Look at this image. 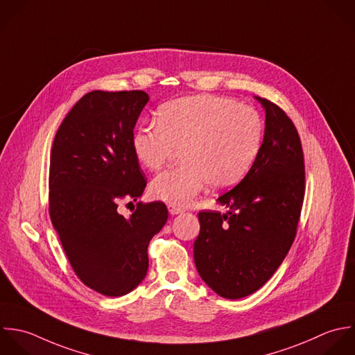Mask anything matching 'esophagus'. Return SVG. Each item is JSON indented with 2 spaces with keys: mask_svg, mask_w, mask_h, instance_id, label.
I'll use <instances>...</instances> for the list:
<instances>
[{
  "mask_svg": "<svg viewBox=\"0 0 355 355\" xmlns=\"http://www.w3.org/2000/svg\"><path fill=\"white\" fill-rule=\"evenodd\" d=\"M168 211H170V214L175 216V214H180V213H184L185 209L181 207V206H177V205H168Z\"/></svg>",
  "mask_w": 355,
  "mask_h": 355,
  "instance_id": "obj_1",
  "label": "esophagus"
}]
</instances>
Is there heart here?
<instances>
[{"label":"heart","mask_w":355,"mask_h":355,"mask_svg":"<svg viewBox=\"0 0 355 355\" xmlns=\"http://www.w3.org/2000/svg\"><path fill=\"white\" fill-rule=\"evenodd\" d=\"M264 132L256 109L227 96L195 95L162 106L156 120L135 131L132 148L152 171L181 148L182 163L156 175L150 192L170 205H187L206 184L216 191L238 184L257 160Z\"/></svg>","instance_id":"obj_1"}]
</instances>
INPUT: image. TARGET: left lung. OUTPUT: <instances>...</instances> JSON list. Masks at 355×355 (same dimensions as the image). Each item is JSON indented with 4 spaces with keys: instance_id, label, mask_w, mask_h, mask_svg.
I'll list each match as a JSON object with an SVG mask.
<instances>
[{
    "instance_id": "left-lung-1",
    "label": "left lung",
    "mask_w": 355,
    "mask_h": 355,
    "mask_svg": "<svg viewBox=\"0 0 355 355\" xmlns=\"http://www.w3.org/2000/svg\"><path fill=\"white\" fill-rule=\"evenodd\" d=\"M266 109L261 152L246 177L217 202L228 207L199 211L193 257L202 279L221 297L242 299L259 291L285 260L297 234L306 166L300 135L277 103Z\"/></svg>"
}]
</instances>
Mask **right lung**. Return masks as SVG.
<instances>
[{"instance_id": "right-lung-1", "label": "right lung", "mask_w": 355, "mask_h": 355, "mask_svg": "<svg viewBox=\"0 0 355 355\" xmlns=\"http://www.w3.org/2000/svg\"><path fill=\"white\" fill-rule=\"evenodd\" d=\"M148 101L139 89L91 91L66 114L51 149V223L78 279L109 297L142 282L149 242L168 217L163 202H138L130 218L117 211L146 187L132 138Z\"/></svg>"}]
</instances>
